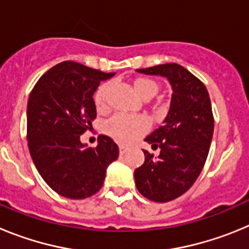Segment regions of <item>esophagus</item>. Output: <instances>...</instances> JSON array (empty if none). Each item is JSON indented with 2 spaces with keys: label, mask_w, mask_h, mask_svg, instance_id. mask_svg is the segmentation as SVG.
<instances>
[{
  "label": "esophagus",
  "mask_w": 249,
  "mask_h": 249,
  "mask_svg": "<svg viewBox=\"0 0 249 249\" xmlns=\"http://www.w3.org/2000/svg\"><path fill=\"white\" fill-rule=\"evenodd\" d=\"M127 147L126 146H120V155H124V153H126L127 152Z\"/></svg>",
  "instance_id": "34e87169"
}]
</instances>
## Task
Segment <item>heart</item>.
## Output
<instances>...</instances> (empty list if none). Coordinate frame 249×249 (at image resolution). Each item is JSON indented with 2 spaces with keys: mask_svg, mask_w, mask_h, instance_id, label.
<instances>
[{
  "mask_svg": "<svg viewBox=\"0 0 249 249\" xmlns=\"http://www.w3.org/2000/svg\"><path fill=\"white\" fill-rule=\"evenodd\" d=\"M141 97H152L157 92V83L149 78H137L133 83ZM111 85L103 83L94 93V103L98 109L107 107V96ZM151 122L143 114L118 113L106 123L105 132L120 143L128 144L143 136L149 129Z\"/></svg>",
  "mask_w": 249,
  "mask_h": 249,
  "instance_id": "heart-1",
  "label": "heart"
}]
</instances>
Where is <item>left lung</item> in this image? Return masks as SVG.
Wrapping results in <instances>:
<instances>
[{"instance_id":"8db88e82","label":"left lung","mask_w":249,"mask_h":249,"mask_svg":"<svg viewBox=\"0 0 249 249\" xmlns=\"http://www.w3.org/2000/svg\"><path fill=\"white\" fill-rule=\"evenodd\" d=\"M166 77L172 87L168 113L160 128L144 138L155 157L143 151L144 163L135 171L138 192L153 202H169L186 193L206 163L213 137L212 106L206 86L177 63L136 70Z\"/></svg>"}]
</instances>
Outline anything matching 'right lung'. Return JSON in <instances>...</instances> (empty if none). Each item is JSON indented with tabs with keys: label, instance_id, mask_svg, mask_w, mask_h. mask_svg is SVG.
I'll return each mask as SVG.
<instances>
[{
	"label": "right lung",
	"instance_id": "obj_1",
	"mask_svg": "<svg viewBox=\"0 0 249 249\" xmlns=\"http://www.w3.org/2000/svg\"><path fill=\"white\" fill-rule=\"evenodd\" d=\"M105 73L65 61L48 70L34 87L27 103V141L31 157L46 183L66 198L97 193L107 167L117 160L118 146L100 136L96 148L81 142L97 116L93 93Z\"/></svg>",
	"mask_w": 249,
	"mask_h": 249
}]
</instances>
